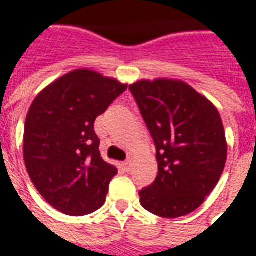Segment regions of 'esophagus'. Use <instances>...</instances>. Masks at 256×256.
<instances>
[{
	"label": "esophagus",
	"instance_id": "obj_1",
	"mask_svg": "<svg viewBox=\"0 0 256 256\" xmlns=\"http://www.w3.org/2000/svg\"><path fill=\"white\" fill-rule=\"evenodd\" d=\"M121 166H122V168H124L125 171H130V170H131V166H132V162H131V161H124V162H122Z\"/></svg>",
	"mask_w": 256,
	"mask_h": 256
}]
</instances>
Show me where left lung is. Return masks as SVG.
Listing matches in <instances>:
<instances>
[{
    "label": "left lung",
    "mask_w": 256,
    "mask_h": 256,
    "mask_svg": "<svg viewBox=\"0 0 256 256\" xmlns=\"http://www.w3.org/2000/svg\"><path fill=\"white\" fill-rule=\"evenodd\" d=\"M156 144L157 178L139 192L144 210L179 218L197 210L224 172L228 142L211 100L180 80H139L130 85Z\"/></svg>",
    "instance_id": "8db88e82"
}]
</instances>
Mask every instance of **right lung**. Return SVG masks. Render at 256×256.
<instances>
[{"label": "right lung", "instance_id": "right-lung-1", "mask_svg": "<svg viewBox=\"0 0 256 256\" xmlns=\"http://www.w3.org/2000/svg\"><path fill=\"white\" fill-rule=\"evenodd\" d=\"M126 86L77 68L32 100L24 122V164L36 189L58 211L82 216L104 204L117 168L102 158L94 122Z\"/></svg>", "mask_w": 256, "mask_h": 256}]
</instances>
